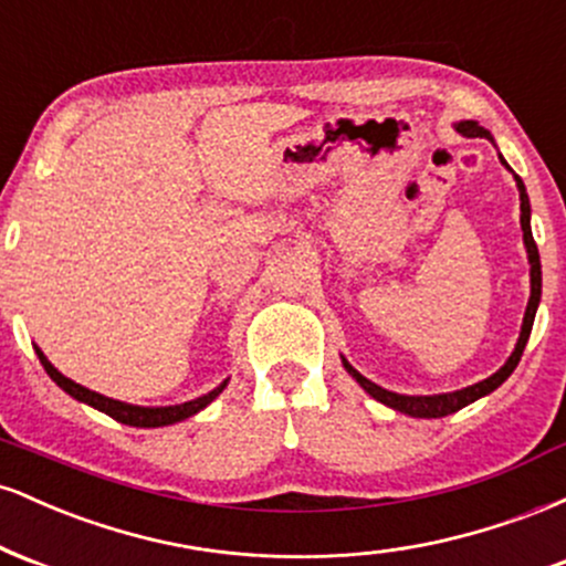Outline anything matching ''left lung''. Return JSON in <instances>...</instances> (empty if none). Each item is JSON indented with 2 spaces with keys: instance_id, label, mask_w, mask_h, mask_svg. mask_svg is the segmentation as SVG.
Instances as JSON below:
<instances>
[{
  "instance_id": "left-lung-1",
  "label": "left lung",
  "mask_w": 566,
  "mask_h": 566,
  "mask_svg": "<svg viewBox=\"0 0 566 566\" xmlns=\"http://www.w3.org/2000/svg\"><path fill=\"white\" fill-rule=\"evenodd\" d=\"M460 135H465V138H486L492 140V135L486 133L484 127H479L476 122H460V125H454ZM505 167H509V161L500 157ZM516 178V188H518V199H522V231H524V247H527V258H530V303H527V311H524V322H522V333H518V340H516V348H513V354L509 356V361H505L503 367L497 369L495 375H490V378L482 380V382H473L469 388H460V391H452V394H433V396H405V394H394V391H386V388H380L378 382L367 380L365 375L356 373L354 367L348 365L346 359H343V367L348 369V375L359 382L365 391L373 396V399H378L380 405L386 407H394L396 412H405V415H412V418H444V415H452L458 412V409L469 407L471 401L482 399V396L492 394L497 386H503L505 380H509V375L516 369L518 359H522L524 354V346H527L530 340V333H532V322H535V311H537V303H541V287H543V271H541V252H537V244L535 239H532V229H530V197H527V188H524L522 178L518 175H513Z\"/></svg>"
}]
</instances>
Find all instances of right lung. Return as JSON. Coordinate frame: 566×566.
<instances>
[{"instance_id": "add662e5", "label": "right lung", "mask_w": 566, "mask_h": 566, "mask_svg": "<svg viewBox=\"0 0 566 566\" xmlns=\"http://www.w3.org/2000/svg\"><path fill=\"white\" fill-rule=\"evenodd\" d=\"M36 356H39V361H42L44 373H48L50 378H53L57 386H61L69 396H74L76 401H84V405L101 409V412H106L108 418L119 420V423L135 426V428H159V426L180 423V420L191 418V415H197L199 409H205L212 399H216L220 391H223L226 386H229V380H223L218 388H212L210 394L199 396V399H193V401H184V405H172V407H138V405H127V401L108 399V396L90 391V388H84V386H80V382H74L71 378H66V375H61L53 365H50L48 356H44L39 348H36Z\"/></svg>"}]
</instances>
